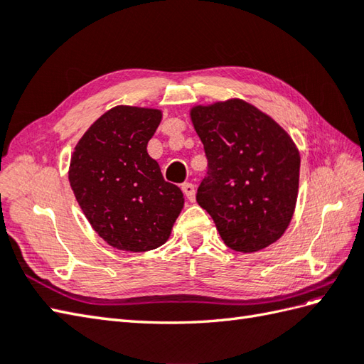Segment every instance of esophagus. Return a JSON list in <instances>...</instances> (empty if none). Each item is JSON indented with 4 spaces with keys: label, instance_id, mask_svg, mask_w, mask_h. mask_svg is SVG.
I'll use <instances>...</instances> for the list:
<instances>
[{
    "label": "esophagus",
    "instance_id": "34e87169",
    "mask_svg": "<svg viewBox=\"0 0 364 364\" xmlns=\"http://www.w3.org/2000/svg\"><path fill=\"white\" fill-rule=\"evenodd\" d=\"M181 191L184 192V196L189 200V202H194L196 200V188L192 183H183L181 184Z\"/></svg>",
    "mask_w": 364,
    "mask_h": 364
}]
</instances>
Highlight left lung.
<instances>
[{"mask_svg": "<svg viewBox=\"0 0 364 364\" xmlns=\"http://www.w3.org/2000/svg\"><path fill=\"white\" fill-rule=\"evenodd\" d=\"M191 120L208 159L197 191L230 249L253 253L283 236L296 210L300 154L291 136L239 98L194 106Z\"/></svg>", "mask_w": 364, "mask_h": 364, "instance_id": "8db88e82", "label": "left lung"}]
</instances>
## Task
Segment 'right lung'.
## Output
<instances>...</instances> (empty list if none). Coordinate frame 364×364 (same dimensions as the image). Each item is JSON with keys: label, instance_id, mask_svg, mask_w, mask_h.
Returning a JSON list of instances; mask_svg holds the SVG:
<instances>
[{"label": "right lung", "instance_id": "add662e5", "mask_svg": "<svg viewBox=\"0 0 364 364\" xmlns=\"http://www.w3.org/2000/svg\"><path fill=\"white\" fill-rule=\"evenodd\" d=\"M162 112L115 106L92 123L72 153L68 181L98 236L114 249L149 252L164 244L184 206L146 144Z\"/></svg>", "mask_w": 364, "mask_h": 364}]
</instances>
